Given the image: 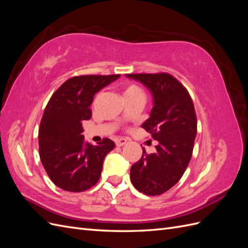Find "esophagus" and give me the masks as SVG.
Here are the masks:
<instances>
[{
	"label": "esophagus",
	"mask_w": 248,
	"mask_h": 248,
	"mask_svg": "<svg viewBox=\"0 0 248 248\" xmlns=\"http://www.w3.org/2000/svg\"><path fill=\"white\" fill-rule=\"evenodd\" d=\"M127 142V140L126 139H123V138H121V139H117L116 140V146L117 147H122L123 145H125Z\"/></svg>",
	"instance_id": "obj_1"
}]
</instances>
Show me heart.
I'll return each instance as SVG.
<instances>
[{
    "mask_svg": "<svg viewBox=\"0 0 248 248\" xmlns=\"http://www.w3.org/2000/svg\"><path fill=\"white\" fill-rule=\"evenodd\" d=\"M142 94L141 90L133 84H126L123 87V95H124V98H129V97L132 96H136V95H140Z\"/></svg>",
    "mask_w": 248,
    "mask_h": 248,
    "instance_id": "1",
    "label": "heart"
}]
</instances>
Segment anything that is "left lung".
Wrapping results in <instances>:
<instances>
[{
	"label": "left lung",
	"mask_w": 248,
	"mask_h": 248,
	"mask_svg": "<svg viewBox=\"0 0 248 248\" xmlns=\"http://www.w3.org/2000/svg\"><path fill=\"white\" fill-rule=\"evenodd\" d=\"M126 77L140 80L151 91L154 107L141 127L158 140L155 153L142 149L140 159L130 169V180L140 192L159 196L178 183L188 167L197 136L196 109L187 89L170 73Z\"/></svg>",
	"instance_id": "left-lung-1"
}]
</instances>
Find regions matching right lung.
Masks as SVG:
<instances>
[{
	"mask_svg": "<svg viewBox=\"0 0 248 248\" xmlns=\"http://www.w3.org/2000/svg\"><path fill=\"white\" fill-rule=\"evenodd\" d=\"M120 78L78 76L67 79L51 95L39 127V155L49 179L66 191L80 192L101 176L104 157L115 148L106 138L93 146L85 140L81 122L92 117L94 95Z\"/></svg>",
	"mask_w": 248,
	"mask_h": 248,
	"instance_id": "1",
	"label": "right lung"
}]
</instances>
